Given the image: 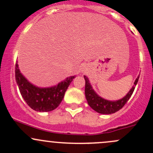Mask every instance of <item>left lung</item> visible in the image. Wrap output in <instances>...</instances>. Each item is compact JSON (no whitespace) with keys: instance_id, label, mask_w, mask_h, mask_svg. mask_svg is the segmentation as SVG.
<instances>
[{"instance_id":"left-lung-1","label":"left lung","mask_w":153,"mask_h":153,"mask_svg":"<svg viewBox=\"0 0 153 153\" xmlns=\"http://www.w3.org/2000/svg\"><path fill=\"white\" fill-rule=\"evenodd\" d=\"M84 78L85 79V95L88 104L92 109L96 111L98 113L108 115V114L115 113L117 111L120 110L127 102L128 100L129 99L131 95L133 93L135 86L138 81L139 75L135 79L134 85L131 88L129 92L125 95L124 98L117 100V101H109V100H106L101 98L95 92L92 85L89 83L87 77L86 75H84Z\"/></svg>"}]
</instances>
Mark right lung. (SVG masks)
<instances>
[{"label":"right lung","mask_w":153,"mask_h":153,"mask_svg":"<svg viewBox=\"0 0 153 153\" xmlns=\"http://www.w3.org/2000/svg\"><path fill=\"white\" fill-rule=\"evenodd\" d=\"M75 77V75L68 77L57 85L50 87H38L29 82L22 75L18 62L15 64V80L20 92L26 103L38 112H49L56 109Z\"/></svg>","instance_id":"add662e5"}]
</instances>
